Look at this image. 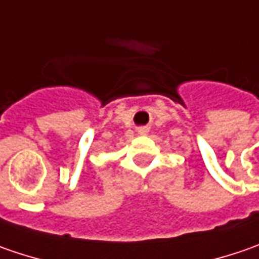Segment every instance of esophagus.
I'll list each match as a JSON object with an SVG mask.
<instances>
[{"mask_svg":"<svg viewBox=\"0 0 259 259\" xmlns=\"http://www.w3.org/2000/svg\"><path fill=\"white\" fill-rule=\"evenodd\" d=\"M147 133H148V130H147V128H140V130H138V134L140 135H145Z\"/></svg>","mask_w":259,"mask_h":259,"instance_id":"34e87169","label":"esophagus"}]
</instances>
